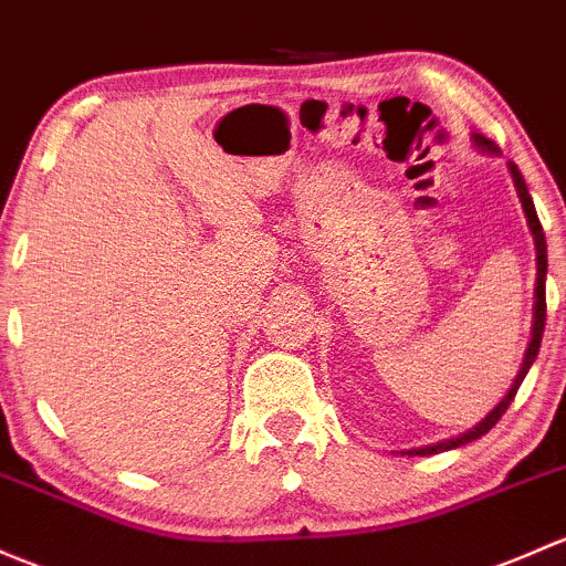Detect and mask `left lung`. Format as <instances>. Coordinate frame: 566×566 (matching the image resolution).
Masks as SVG:
<instances>
[{
    "label": "left lung",
    "instance_id": "8db88e82",
    "mask_svg": "<svg viewBox=\"0 0 566 566\" xmlns=\"http://www.w3.org/2000/svg\"><path fill=\"white\" fill-rule=\"evenodd\" d=\"M474 140H478V146H483L485 151H496L493 148V143L483 138V135H474ZM510 174L515 178V187H518V198L523 203V211H526V219H528V228H532V235H534V243H537V306H534V333H532V342H528V349H526V358H523V366H521V374L515 377V385L510 388L507 396L502 398V403H499L496 409H493L491 415L483 420L480 426H474L472 431L461 433V437L455 439H448V442H437V444H428V448H420V450H409L407 455H433V453H444V450H453V448H461V444L472 442V439H480L483 433L491 431L493 426L502 420V415L507 412V407L513 403L515 392H518L523 377H526V371L532 368L534 358H537L539 353V342H543V331H545V273H548V249H545V233H543V224H539V217L537 211H534V200L532 195H528L526 189V181H523L521 170L515 168L513 163H510Z\"/></svg>",
    "mask_w": 566,
    "mask_h": 566
}]
</instances>
